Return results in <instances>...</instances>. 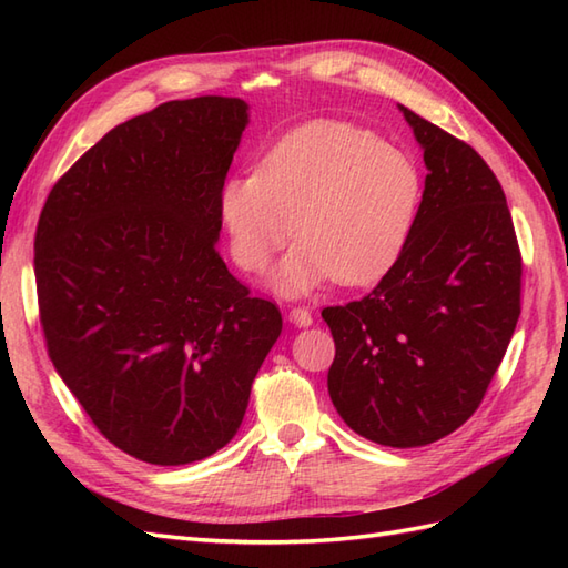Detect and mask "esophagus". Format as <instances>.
<instances>
[{"mask_svg": "<svg viewBox=\"0 0 568 568\" xmlns=\"http://www.w3.org/2000/svg\"><path fill=\"white\" fill-rule=\"evenodd\" d=\"M287 320H291L295 327H310V324H312V312L307 307H293L291 315H287Z\"/></svg>", "mask_w": 568, "mask_h": 568, "instance_id": "obj_1", "label": "esophagus"}]
</instances>
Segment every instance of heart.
Instances as JSON below:
<instances>
[{
  "mask_svg": "<svg viewBox=\"0 0 568 568\" xmlns=\"http://www.w3.org/2000/svg\"><path fill=\"white\" fill-rule=\"evenodd\" d=\"M425 178L417 161L373 131L332 119L293 129L265 151L253 175L229 178L220 216L239 268L275 265L271 285L305 295L334 275L344 285L378 281L415 232Z\"/></svg>",
  "mask_w": 568,
  "mask_h": 568,
  "instance_id": "1",
  "label": "heart"
}]
</instances>
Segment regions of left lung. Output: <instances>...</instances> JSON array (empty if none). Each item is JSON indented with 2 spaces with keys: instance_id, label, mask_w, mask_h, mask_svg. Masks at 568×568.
Masks as SVG:
<instances>
[{
  "instance_id": "1",
  "label": "left lung",
  "mask_w": 568,
  "mask_h": 568,
  "mask_svg": "<svg viewBox=\"0 0 568 568\" xmlns=\"http://www.w3.org/2000/svg\"><path fill=\"white\" fill-rule=\"evenodd\" d=\"M400 112L427 165L415 232L364 300L322 317L336 346V413L361 437L409 449L452 434L484 400L520 317L523 258L488 163Z\"/></svg>"
}]
</instances>
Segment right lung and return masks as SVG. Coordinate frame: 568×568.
<instances>
[{
  "label": "right lung",
  "instance_id": "right-lung-1",
  "mask_svg": "<svg viewBox=\"0 0 568 568\" xmlns=\"http://www.w3.org/2000/svg\"><path fill=\"white\" fill-rule=\"evenodd\" d=\"M246 126L244 100L165 102L102 136L43 204L33 265L48 356L139 462L183 466L232 442L283 329L216 251Z\"/></svg>",
  "mask_w": 568,
  "mask_h": 568
}]
</instances>
